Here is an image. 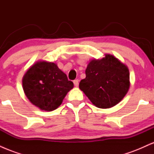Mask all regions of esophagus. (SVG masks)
Returning <instances> with one entry per match:
<instances>
[{
	"instance_id": "1",
	"label": "esophagus",
	"mask_w": 154,
	"mask_h": 154,
	"mask_svg": "<svg viewBox=\"0 0 154 154\" xmlns=\"http://www.w3.org/2000/svg\"><path fill=\"white\" fill-rule=\"evenodd\" d=\"M74 85H75V87H78V85H79L78 79H75V80H74Z\"/></svg>"
}]
</instances>
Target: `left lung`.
Instances as JSON below:
<instances>
[{
	"label": "left lung",
	"instance_id": "1",
	"mask_svg": "<svg viewBox=\"0 0 154 154\" xmlns=\"http://www.w3.org/2000/svg\"><path fill=\"white\" fill-rule=\"evenodd\" d=\"M85 75V78L79 82V89L100 109L116 106L130 88L128 67L113 55L105 54L102 59L91 60Z\"/></svg>",
	"mask_w": 154,
	"mask_h": 154
}]
</instances>
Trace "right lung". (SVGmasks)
Listing matches in <instances>:
<instances>
[{"mask_svg": "<svg viewBox=\"0 0 154 154\" xmlns=\"http://www.w3.org/2000/svg\"><path fill=\"white\" fill-rule=\"evenodd\" d=\"M22 88L31 103L40 110L51 111L62 103L74 84L56 63L39 61L23 76Z\"/></svg>", "mask_w": 154, "mask_h": 154, "instance_id": "obj_1", "label": "right lung"}]
</instances>
